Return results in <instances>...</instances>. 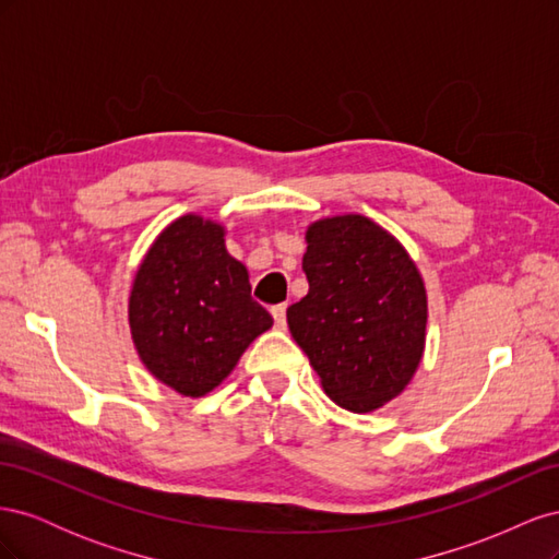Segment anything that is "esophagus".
Masks as SVG:
<instances>
[{
	"label": "esophagus",
	"mask_w": 559,
	"mask_h": 559,
	"mask_svg": "<svg viewBox=\"0 0 559 559\" xmlns=\"http://www.w3.org/2000/svg\"><path fill=\"white\" fill-rule=\"evenodd\" d=\"M270 312H273L275 326L284 329L286 326V306H284V302H280V306H273V310H270Z\"/></svg>",
	"instance_id": "34e87169"
}]
</instances>
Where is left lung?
<instances>
[{"instance_id":"left-lung-1","label":"left lung","mask_w":559,"mask_h":559,"mask_svg":"<svg viewBox=\"0 0 559 559\" xmlns=\"http://www.w3.org/2000/svg\"><path fill=\"white\" fill-rule=\"evenodd\" d=\"M302 270L306 298L289 331L341 408L370 413L415 376L427 337V292L408 251L361 214L314 222Z\"/></svg>"}]
</instances>
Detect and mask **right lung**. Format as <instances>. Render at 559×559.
Wrapping results in <instances>:
<instances>
[{"label": "right lung", "instance_id": "1", "mask_svg": "<svg viewBox=\"0 0 559 559\" xmlns=\"http://www.w3.org/2000/svg\"><path fill=\"white\" fill-rule=\"evenodd\" d=\"M130 331L142 364L183 396L228 378L273 317L251 298L247 267L224 245V226L186 214L151 245L130 292Z\"/></svg>", "mask_w": 559, "mask_h": 559}]
</instances>
